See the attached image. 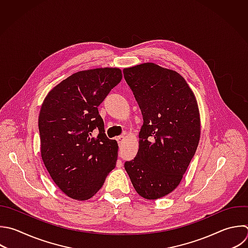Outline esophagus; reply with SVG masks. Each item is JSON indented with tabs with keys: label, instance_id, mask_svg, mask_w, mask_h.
<instances>
[{
	"label": "esophagus",
	"instance_id": "esophagus-1",
	"mask_svg": "<svg viewBox=\"0 0 248 248\" xmlns=\"http://www.w3.org/2000/svg\"><path fill=\"white\" fill-rule=\"evenodd\" d=\"M125 139V137L124 136H119V137H117L116 138V140L118 141V143H121L122 142V140Z\"/></svg>",
	"mask_w": 248,
	"mask_h": 248
}]
</instances>
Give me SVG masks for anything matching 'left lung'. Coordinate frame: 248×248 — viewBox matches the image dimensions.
Wrapping results in <instances>:
<instances>
[{"label": "left lung", "instance_id": "8db88e82", "mask_svg": "<svg viewBox=\"0 0 248 248\" xmlns=\"http://www.w3.org/2000/svg\"><path fill=\"white\" fill-rule=\"evenodd\" d=\"M123 74L143 119L138 153L124 167L138 194L156 200L178 186L195 155L201 134L198 104L174 71L144 63Z\"/></svg>", "mask_w": 248, "mask_h": 248}]
</instances>
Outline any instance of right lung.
Returning a JSON list of instances; mask_svg holds the SVG:
<instances>
[{
  "label": "right lung",
  "mask_w": 248,
  "mask_h": 248,
  "mask_svg": "<svg viewBox=\"0 0 248 248\" xmlns=\"http://www.w3.org/2000/svg\"><path fill=\"white\" fill-rule=\"evenodd\" d=\"M121 79L117 68L78 72L56 85L43 103L42 158L55 184L72 199L93 197L115 168L118 144L106 136L98 107Z\"/></svg>",
  "instance_id": "obj_1"
}]
</instances>
